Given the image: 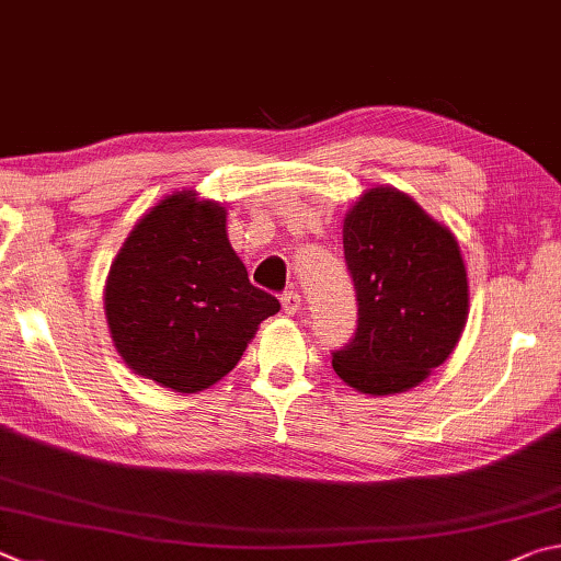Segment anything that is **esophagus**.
Masks as SVG:
<instances>
[{"mask_svg":"<svg viewBox=\"0 0 561 561\" xmlns=\"http://www.w3.org/2000/svg\"><path fill=\"white\" fill-rule=\"evenodd\" d=\"M282 309L287 316H297L301 311V297L297 291H289L282 297Z\"/></svg>","mask_w":561,"mask_h":561,"instance_id":"esophagus-1","label":"esophagus"}]
</instances>
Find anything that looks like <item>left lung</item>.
I'll return each mask as SVG.
<instances>
[{"mask_svg":"<svg viewBox=\"0 0 561 561\" xmlns=\"http://www.w3.org/2000/svg\"><path fill=\"white\" fill-rule=\"evenodd\" d=\"M343 252L358 329L331 353L335 375L363 394L416 387L449 358L468 319L456 238L407 193L378 186L345 213Z\"/></svg>","mask_w":561,"mask_h":561,"instance_id":"1","label":"left lung"}]
</instances>
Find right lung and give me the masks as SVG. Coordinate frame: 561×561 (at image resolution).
<instances>
[{"label": "right lung", "instance_id": "1", "mask_svg": "<svg viewBox=\"0 0 561 561\" xmlns=\"http://www.w3.org/2000/svg\"><path fill=\"white\" fill-rule=\"evenodd\" d=\"M279 311L230 248L226 208L176 191L125 240L105 284L115 348L174 392H201L236 368L257 325Z\"/></svg>", "mask_w": 561, "mask_h": 561}]
</instances>
